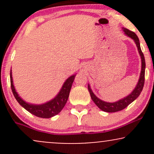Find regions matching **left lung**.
Masks as SVG:
<instances>
[{"label": "left lung", "mask_w": 154, "mask_h": 154, "mask_svg": "<svg viewBox=\"0 0 154 154\" xmlns=\"http://www.w3.org/2000/svg\"><path fill=\"white\" fill-rule=\"evenodd\" d=\"M122 29L125 32V34L128 36L129 38H132L134 40L135 43L136 44V46L137 48V50H138L139 54L140 56L141 59V71H140V77L138 79V82H137V85H136L135 88H134V90L131 93L129 94L128 96L125 97V98L119 99V100L115 102H113V103H110V102H106L104 101V100H100V98H98V97L95 95L93 92L92 91L91 86L88 84V91H89L90 94H91L92 100H93V102L95 103V105L97 106L100 110L106 111V112H116V111H122V109H125L128 105H130L132 102H133L137 97L139 96L140 93L142 92L143 88L144 85V82H145V70H146V61H145V58L144 55L143 54L142 51L140 48V41L139 39L137 38V36L133 32L129 30V29H126V28L122 27Z\"/></svg>", "instance_id": "obj_1"}]
</instances>
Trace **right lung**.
Here are the masks:
<instances>
[{"mask_svg": "<svg viewBox=\"0 0 154 154\" xmlns=\"http://www.w3.org/2000/svg\"><path fill=\"white\" fill-rule=\"evenodd\" d=\"M75 76L76 74L68 77L66 79V81L63 82L59 93L53 99L42 104H32L28 103L19 96L18 93L16 91L14 85L11 69L10 72L11 87V91L13 92V94L14 95L16 100L26 111H29L32 114H34L35 116H38V117L51 118L57 115L64 107L65 104L66 103L67 100H68L70 90H71L72 83L74 82Z\"/></svg>", "mask_w": 154, "mask_h": 154, "instance_id": "1", "label": "right lung"}]
</instances>
